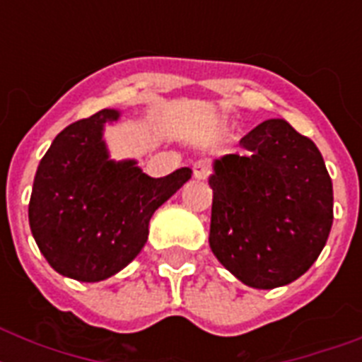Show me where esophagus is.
I'll use <instances>...</instances> for the list:
<instances>
[{
    "mask_svg": "<svg viewBox=\"0 0 362 362\" xmlns=\"http://www.w3.org/2000/svg\"><path fill=\"white\" fill-rule=\"evenodd\" d=\"M209 175H210V165L206 163V161H203V159L195 161V165H193V176H195L197 180H204Z\"/></svg>",
    "mask_w": 362,
    "mask_h": 362,
    "instance_id": "34e87169",
    "label": "esophagus"
}]
</instances>
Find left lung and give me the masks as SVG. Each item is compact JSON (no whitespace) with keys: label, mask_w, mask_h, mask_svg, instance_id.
<instances>
[{"label":"left lung","mask_w":362,"mask_h":362,"mask_svg":"<svg viewBox=\"0 0 362 362\" xmlns=\"http://www.w3.org/2000/svg\"><path fill=\"white\" fill-rule=\"evenodd\" d=\"M214 161L210 247L242 284L274 289L314 264L332 226V182L314 142L286 120L240 139Z\"/></svg>","instance_id":"1"}]
</instances>
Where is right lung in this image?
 Instances as JSON below:
<instances>
[{"mask_svg":"<svg viewBox=\"0 0 362 362\" xmlns=\"http://www.w3.org/2000/svg\"><path fill=\"white\" fill-rule=\"evenodd\" d=\"M120 112L103 109L67 125L37 167L30 227L56 272L78 281L107 280L133 261L148 240L153 212L189 178L182 169L152 178L136 161H112L103 125Z\"/></svg>","mask_w":362,"mask_h":362,"instance_id":"add662e5","label":"right lung"}]
</instances>
